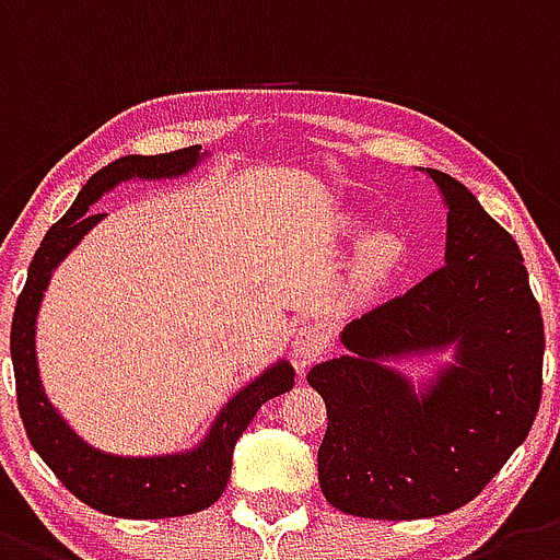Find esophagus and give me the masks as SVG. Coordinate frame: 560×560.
Listing matches in <instances>:
<instances>
[{
	"instance_id": "34e87169",
	"label": "esophagus",
	"mask_w": 560,
	"mask_h": 560,
	"mask_svg": "<svg viewBox=\"0 0 560 560\" xmlns=\"http://www.w3.org/2000/svg\"><path fill=\"white\" fill-rule=\"evenodd\" d=\"M295 362H299V368L304 371V368H310L312 362L317 360V357L324 354L326 349V329L324 326H304V329L299 331V337H295Z\"/></svg>"
}]
</instances>
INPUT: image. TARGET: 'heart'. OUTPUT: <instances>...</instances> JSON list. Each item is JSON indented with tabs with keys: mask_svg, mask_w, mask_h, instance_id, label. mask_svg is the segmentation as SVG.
Segmentation results:
<instances>
[{
	"mask_svg": "<svg viewBox=\"0 0 560 560\" xmlns=\"http://www.w3.org/2000/svg\"><path fill=\"white\" fill-rule=\"evenodd\" d=\"M399 256V243L393 236H376L374 243L368 245V268L371 270H385L390 268L393 261Z\"/></svg>",
	"mask_w": 560,
	"mask_h": 560,
	"instance_id": "obj_1",
	"label": "heart"
}]
</instances>
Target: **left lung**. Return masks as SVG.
<instances>
[{
  "mask_svg": "<svg viewBox=\"0 0 560 560\" xmlns=\"http://www.w3.org/2000/svg\"><path fill=\"white\" fill-rule=\"evenodd\" d=\"M450 206L446 265L342 329L351 354L315 365L326 401L317 480L362 518H427L471 502L525 443L541 405L544 320L516 240L460 180L427 170ZM458 346L427 397L382 359Z\"/></svg>",
  "mask_w": 560,
  "mask_h": 560,
  "instance_id": "1",
  "label": "left lung"
}]
</instances>
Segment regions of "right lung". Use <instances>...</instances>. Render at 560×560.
Returning <instances> with one entry per match:
<instances>
[{"mask_svg": "<svg viewBox=\"0 0 560 560\" xmlns=\"http://www.w3.org/2000/svg\"><path fill=\"white\" fill-rule=\"evenodd\" d=\"M198 159L200 148L192 144L173 153L122 155L94 173L80 189L72 209L47 231L42 248L35 250L27 270V284L13 312L10 357H13V374H16L19 416H22L30 443L80 502L108 516L167 518L214 505L231 477L236 441L248 430L256 410L273 396L290 390L295 382L290 362H276L225 405L198 450L167 457L105 455L80 441L44 396L38 362H35V317H38L49 276L58 268L60 259L105 218V214H94L92 203H97L103 192L114 189L119 180L173 178V175L189 173Z\"/></svg>", "mask_w": 560, "mask_h": 560, "instance_id": "1", "label": "right lung"}]
</instances>
